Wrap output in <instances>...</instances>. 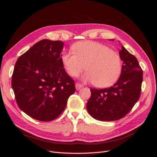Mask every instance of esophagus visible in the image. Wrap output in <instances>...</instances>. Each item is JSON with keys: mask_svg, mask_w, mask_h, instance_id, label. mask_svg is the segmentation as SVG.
Instances as JSON below:
<instances>
[{"mask_svg": "<svg viewBox=\"0 0 157 157\" xmlns=\"http://www.w3.org/2000/svg\"><path fill=\"white\" fill-rule=\"evenodd\" d=\"M75 87H76V89H77V90H78L79 89H80L81 88L83 87L82 85L81 84H79V83H76L75 84Z\"/></svg>", "mask_w": 157, "mask_h": 157, "instance_id": "esophagus-1", "label": "esophagus"}]
</instances>
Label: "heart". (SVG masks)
<instances>
[{
  "instance_id": "heart-1",
  "label": "heart",
  "mask_w": 157,
  "mask_h": 157,
  "mask_svg": "<svg viewBox=\"0 0 157 157\" xmlns=\"http://www.w3.org/2000/svg\"><path fill=\"white\" fill-rule=\"evenodd\" d=\"M73 50L74 53L66 52L61 56V62L71 77H77L86 67L88 71L82 80L95 82L99 88L111 86L120 77L121 57L107 46L94 41H82L75 44Z\"/></svg>"
}]
</instances>
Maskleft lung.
I'll use <instances>...</instances> for the list:
<instances>
[{
  "label": "left lung",
  "mask_w": 157,
  "mask_h": 157,
  "mask_svg": "<svg viewBox=\"0 0 157 157\" xmlns=\"http://www.w3.org/2000/svg\"><path fill=\"white\" fill-rule=\"evenodd\" d=\"M123 61L121 74L110 88H90L86 104L89 114L101 121H113L125 117L140 97L143 71L136 57L122 46L119 52Z\"/></svg>",
  "instance_id": "8db88e82"
}]
</instances>
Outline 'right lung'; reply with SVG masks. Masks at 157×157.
<instances>
[{
  "label": "right lung",
  "instance_id": "1",
  "mask_svg": "<svg viewBox=\"0 0 157 157\" xmlns=\"http://www.w3.org/2000/svg\"><path fill=\"white\" fill-rule=\"evenodd\" d=\"M64 43L41 40L19 58L12 77L18 107L34 119L51 121L58 117L76 91L75 82L61 62Z\"/></svg>",
  "mask_w": 157,
  "mask_h": 157
}]
</instances>
